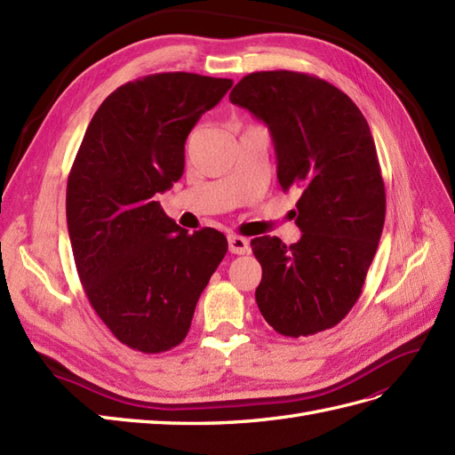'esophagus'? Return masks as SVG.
Wrapping results in <instances>:
<instances>
[{
	"label": "esophagus",
	"mask_w": 455,
	"mask_h": 455,
	"mask_svg": "<svg viewBox=\"0 0 455 455\" xmlns=\"http://www.w3.org/2000/svg\"><path fill=\"white\" fill-rule=\"evenodd\" d=\"M228 250L232 253H238V255L248 253L250 251V242H248V238H243V236L230 235L228 236Z\"/></svg>",
	"instance_id": "obj_1"
}]
</instances>
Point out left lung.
<instances>
[{
	"instance_id": "1",
	"label": "left lung",
	"mask_w": 455,
	"mask_h": 455,
	"mask_svg": "<svg viewBox=\"0 0 455 455\" xmlns=\"http://www.w3.org/2000/svg\"><path fill=\"white\" fill-rule=\"evenodd\" d=\"M230 101L269 126L283 190H299L301 238L251 240L263 269L255 301L284 336L339 324L357 301L375 258L387 194L375 140L342 90L294 71L243 76Z\"/></svg>"
}]
</instances>
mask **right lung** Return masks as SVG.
I'll use <instances>...</instances> for the list:
<instances>
[{
    "instance_id": "add662e5",
    "label": "right lung",
    "mask_w": 455,
    "mask_h": 455,
    "mask_svg": "<svg viewBox=\"0 0 455 455\" xmlns=\"http://www.w3.org/2000/svg\"><path fill=\"white\" fill-rule=\"evenodd\" d=\"M230 78L159 73L116 88L86 128L67 182V227L92 307L128 347L159 354L188 334L228 243L180 228L156 196L184 172V144Z\"/></svg>"
}]
</instances>
